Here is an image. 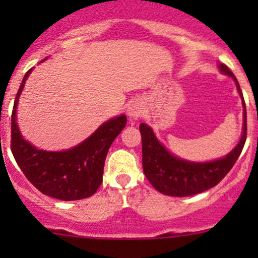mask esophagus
<instances>
[{
    "mask_svg": "<svg viewBox=\"0 0 258 258\" xmlns=\"http://www.w3.org/2000/svg\"><path fill=\"white\" fill-rule=\"evenodd\" d=\"M140 111H139V108H131V110H130V116L132 117V118H137V117L140 116Z\"/></svg>",
    "mask_w": 258,
    "mask_h": 258,
    "instance_id": "obj_1",
    "label": "esophagus"
}]
</instances>
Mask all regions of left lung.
Masks as SVG:
<instances>
[{"instance_id": "obj_1", "label": "left lung", "mask_w": 258, "mask_h": 258, "mask_svg": "<svg viewBox=\"0 0 258 258\" xmlns=\"http://www.w3.org/2000/svg\"><path fill=\"white\" fill-rule=\"evenodd\" d=\"M220 69L223 74L235 80L238 92L242 96L238 81L232 71L223 63L220 64ZM243 110V132L240 144L226 157L206 163L187 162L175 157L157 141L153 131L147 124H140V132L142 136V166L146 177L151 182V184L161 194L176 197L201 194L216 186L233 167L246 142L247 116L244 100Z\"/></svg>"}]
</instances>
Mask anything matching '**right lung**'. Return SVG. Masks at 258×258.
<instances>
[{"label":"right lung","mask_w":258,"mask_h":258,"mask_svg":"<svg viewBox=\"0 0 258 258\" xmlns=\"http://www.w3.org/2000/svg\"><path fill=\"white\" fill-rule=\"evenodd\" d=\"M32 69L26 72L15 98L11 114V151L26 178L43 195L62 201L92 196L102 183L108 148L126 126V116L103 123L82 144L63 152L37 150L22 139L16 123L20 93Z\"/></svg>","instance_id":"1"}]
</instances>
